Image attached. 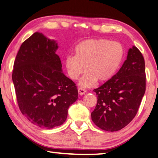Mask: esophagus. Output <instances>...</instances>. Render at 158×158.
<instances>
[{
    "label": "esophagus",
    "mask_w": 158,
    "mask_h": 158,
    "mask_svg": "<svg viewBox=\"0 0 158 158\" xmlns=\"http://www.w3.org/2000/svg\"><path fill=\"white\" fill-rule=\"evenodd\" d=\"M85 92H86V90L84 88H78V93L80 95H84V94L85 93Z\"/></svg>",
    "instance_id": "obj_1"
}]
</instances>
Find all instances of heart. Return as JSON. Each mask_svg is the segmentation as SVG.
Masks as SVG:
<instances>
[{"label":"heart","instance_id":"b5f03b06","mask_svg":"<svg viewBox=\"0 0 158 158\" xmlns=\"http://www.w3.org/2000/svg\"><path fill=\"white\" fill-rule=\"evenodd\" d=\"M75 56L65 59V67L70 79L76 80L86 70L79 81L81 87L89 88L97 81L104 83L111 79L122 61L123 50L118 43L104 39H88L75 47Z\"/></svg>","mask_w":158,"mask_h":158}]
</instances>
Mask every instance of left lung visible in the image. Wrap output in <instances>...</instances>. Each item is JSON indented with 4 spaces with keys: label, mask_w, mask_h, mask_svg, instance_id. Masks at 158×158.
Listing matches in <instances>:
<instances>
[{
    "label": "left lung",
    "mask_w": 158,
    "mask_h": 158,
    "mask_svg": "<svg viewBox=\"0 0 158 158\" xmlns=\"http://www.w3.org/2000/svg\"><path fill=\"white\" fill-rule=\"evenodd\" d=\"M145 90L144 59L133 45L117 74L93 90L97 103L91 113L92 120L104 131L121 130L136 115Z\"/></svg>",
    "instance_id": "obj_1"
}]
</instances>
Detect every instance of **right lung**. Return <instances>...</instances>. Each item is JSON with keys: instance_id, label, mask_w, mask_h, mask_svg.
<instances>
[{"instance_id": "obj_1", "label": "right lung", "mask_w": 158, "mask_h": 158, "mask_svg": "<svg viewBox=\"0 0 158 158\" xmlns=\"http://www.w3.org/2000/svg\"><path fill=\"white\" fill-rule=\"evenodd\" d=\"M56 41L41 32L23 43L14 64L12 81L22 114L33 124L53 128L64 124L78 99L75 84L65 75Z\"/></svg>"}]
</instances>
